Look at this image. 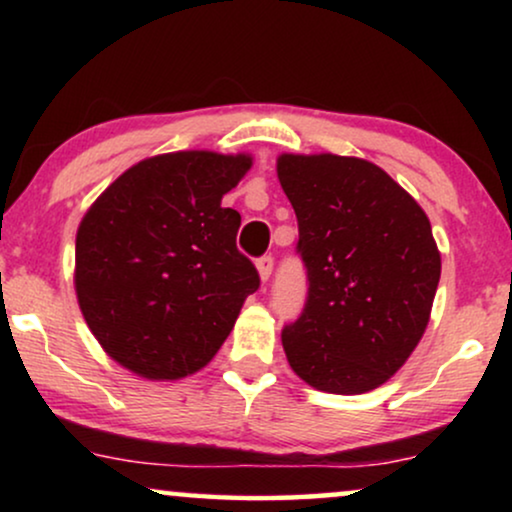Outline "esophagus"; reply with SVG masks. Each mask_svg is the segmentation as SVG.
Instances as JSON below:
<instances>
[{
  "instance_id": "34e87169",
  "label": "esophagus",
  "mask_w": 512,
  "mask_h": 512,
  "mask_svg": "<svg viewBox=\"0 0 512 512\" xmlns=\"http://www.w3.org/2000/svg\"><path fill=\"white\" fill-rule=\"evenodd\" d=\"M256 268H258V277H261V282L265 284L272 275V268H275V258H272L270 254L268 256H261L256 261Z\"/></svg>"
}]
</instances>
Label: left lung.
<instances>
[{
	"instance_id": "1",
	"label": "left lung",
	"mask_w": 512,
	"mask_h": 512,
	"mask_svg": "<svg viewBox=\"0 0 512 512\" xmlns=\"http://www.w3.org/2000/svg\"><path fill=\"white\" fill-rule=\"evenodd\" d=\"M298 219L307 303L282 345L300 380L366 394L408 361L429 324L440 251L429 216L382 167L335 153H282Z\"/></svg>"
}]
</instances>
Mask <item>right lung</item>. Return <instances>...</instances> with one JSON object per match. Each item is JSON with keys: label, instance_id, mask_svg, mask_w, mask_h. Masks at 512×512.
<instances>
[{"label": "right lung", "instance_id": "right-lung-1", "mask_svg": "<svg viewBox=\"0 0 512 512\" xmlns=\"http://www.w3.org/2000/svg\"><path fill=\"white\" fill-rule=\"evenodd\" d=\"M249 153L177 151L139 160L76 230L74 289L83 319L118 366L144 380L205 368L261 284L235 247L240 214L223 195Z\"/></svg>", "mask_w": 512, "mask_h": 512}]
</instances>
